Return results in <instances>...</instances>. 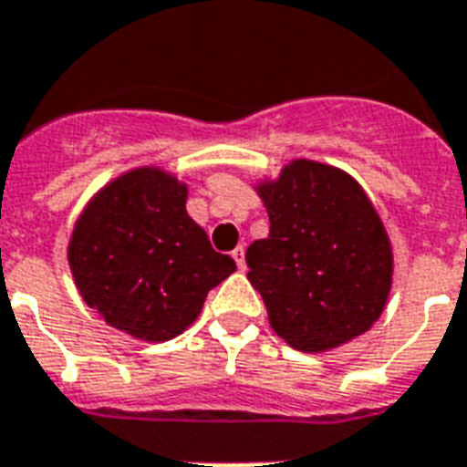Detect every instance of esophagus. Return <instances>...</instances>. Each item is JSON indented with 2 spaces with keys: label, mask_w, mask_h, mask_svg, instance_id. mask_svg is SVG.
I'll list each match as a JSON object with an SVG mask.
<instances>
[{
  "label": "esophagus",
  "mask_w": 467,
  "mask_h": 467,
  "mask_svg": "<svg viewBox=\"0 0 467 467\" xmlns=\"http://www.w3.org/2000/svg\"><path fill=\"white\" fill-rule=\"evenodd\" d=\"M233 259H234V265L240 266V269H244V247H234Z\"/></svg>",
  "instance_id": "1"
}]
</instances>
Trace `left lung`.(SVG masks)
Wrapping results in <instances>:
<instances>
[{
	"instance_id": "obj_1",
	"label": "left lung",
	"mask_w": 467,
	"mask_h": 467,
	"mask_svg": "<svg viewBox=\"0 0 467 467\" xmlns=\"http://www.w3.org/2000/svg\"><path fill=\"white\" fill-rule=\"evenodd\" d=\"M259 195L269 237L244 259L274 333L323 352L369 330L389 296L391 247L365 191L343 171L298 159Z\"/></svg>"
}]
</instances>
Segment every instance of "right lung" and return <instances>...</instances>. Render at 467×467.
I'll return each instance as SVG.
<instances>
[{"instance_id":"right-lung-1","label":"right lung","mask_w":467,"mask_h":467,"mask_svg":"<svg viewBox=\"0 0 467 467\" xmlns=\"http://www.w3.org/2000/svg\"><path fill=\"white\" fill-rule=\"evenodd\" d=\"M67 262L85 304L134 337L171 340L234 272L188 218L186 186L159 169L124 173L78 220Z\"/></svg>"}]
</instances>
